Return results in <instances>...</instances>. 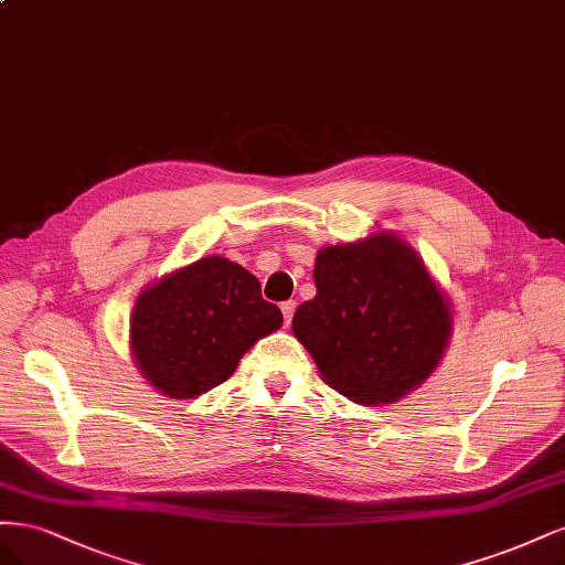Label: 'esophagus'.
Returning <instances> with one entry per match:
<instances>
[{
    "instance_id": "34e87169",
    "label": "esophagus",
    "mask_w": 565,
    "mask_h": 565,
    "mask_svg": "<svg viewBox=\"0 0 565 565\" xmlns=\"http://www.w3.org/2000/svg\"><path fill=\"white\" fill-rule=\"evenodd\" d=\"M294 312H296V300L281 302V315H284V323H286V326H290V319H294Z\"/></svg>"
}]
</instances>
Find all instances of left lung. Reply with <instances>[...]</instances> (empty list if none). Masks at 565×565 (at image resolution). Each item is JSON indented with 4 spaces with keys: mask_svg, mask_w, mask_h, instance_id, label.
I'll use <instances>...</instances> for the list:
<instances>
[{
    "mask_svg": "<svg viewBox=\"0 0 565 565\" xmlns=\"http://www.w3.org/2000/svg\"><path fill=\"white\" fill-rule=\"evenodd\" d=\"M315 286L317 296L296 309L294 333L342 396L392 404L439 366L450 302L402 236L375 232L321 248Z\"/></svg>",
    "mask_w": 565,
    "mask_h": 565,
    "instance_id": "1",
    "label": "left lung"
}]
</instances>
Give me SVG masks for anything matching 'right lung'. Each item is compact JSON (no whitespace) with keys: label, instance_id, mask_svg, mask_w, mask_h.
<instances>
[{"label":"right lung","instance_id":"right-lung-1","mask_svg":"<svg viewBox=\"0 0 565 565\" xmlns=\"http://www.w3.org/2000/svg\"><path fill=\"white\" fill-rule=\"evenodd\" d=\"M284 323L260 281L223 256H206L148 286L131 315L140 375L171 398H196L225 382L260 338Z\"/></svg>","mask_w":565,"mask_h":565}]
</instances>
